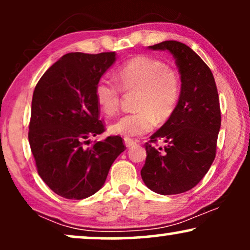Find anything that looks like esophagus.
<instances>
[{
  "mask_svg": "<svg viewBox=\"0 0 250 250\" xmlns=\"http://www.w3.org/2000/svg\"><path fill=\"white\" fill-rule=\"evenodd\" d=\"M135 143L136 142L134 141V140H132V139H129V138H125L124 139V145L126 146V148H129V146H134Z\"/></svg>",
  "mask_w": 250,
  "mask_h": 250,
  "instance_id": "obj_1",
  "label": "esophagus"
}]
</instances>
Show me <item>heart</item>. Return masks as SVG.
I'll list each match as a JSON object with an SVG mask.
<instances>
[{
  "instance_id": "obj_1",
  "label": "heart",
  "mask_w": 250,
  "mask_h": 250,
  "mask_svg": "<svg viewBox=\"0 0 250 250\" xmlns=\"http://www.w3.org/2000/svg\"><path fill=\"white\" fill-rule=\"evenodd\" d=\"M123 90L139 91L135 109L109 125L112 134L135 138L151 131L157 122L168 119L175 110L180 98L179 78L162 61L146 56H138L122 64L116 73ZM94 99L100 110L107 116L117 112L121 91L107 77H101L94 87Z\"/></svg>"
}]
</instances>
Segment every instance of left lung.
Listing matches in <instances>:
<instances>
[{
	"label": "left lung",
	"instance_id": "obj_1",
	"mask_svg": "<svg viewBox=\"0 0 250 250\" xmlns=\"http://www.w3.org/2000/svg\"><path fill=\"white\" fill-rule=\"evenodd\" d=\"M150 50L168 51L181 75L179 102L172 116L146 143L143 182L159 194H177L196 187L216 156L221 128L217 87L209 67L194 51L177 41H165ZM163 141L164 147L154 143Z\"/></svg>",
	"mask_w": 250,
	"mask_h": 250
}]
</instances>
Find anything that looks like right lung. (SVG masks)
<instances>
[{
	"mask_svg": "<svg viewBox=\"0 0 250 250\" xmlns=\"http://www.w3.org/2000/svg\"><path fill=\"white\" fill-rule=\"evenodd\" d=\"M115 61V52L67 53L34 90L28 140L37 172L53 192L67 199H84L100 190L125 150L121 136L90 146V138L104 132L95 84Z\"/></svg>",
	"mask_w": 250,
	"mask_h": 250,
	"instance_id": "add662e5",
	"label": "right lung"
}]
</instances>
